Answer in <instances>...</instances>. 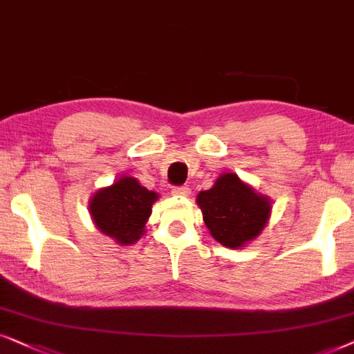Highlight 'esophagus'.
<instances>
[{
	"label": "esophagus",
	"mask_w": 354,
	"mask_h": 354,
	"mask_svg": "<svg viewBox=\"0 0 354 354\" xmlns=\"http://www.w3.org/2000/svg\"><path fill=\"white\" fill-rule=\"evenodd\" d=\"M173 196H181V197H187L191 194V189L187 186H178V187H173L171 191Z\"/></svg>",
	"instance_id": "obj_1"
}]
</instances>
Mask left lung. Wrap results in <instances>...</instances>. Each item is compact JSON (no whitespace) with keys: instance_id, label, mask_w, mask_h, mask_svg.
Instances as JSON below:
<instances>
[{"instance_id":"1","label":"left lung","mask_w":354,"mask_h":354,"mask_svg":"<svg viewBox=\"0 0 354 354\" xmlns=\"http://www.w3.org/2000/svg\"><path fill=\"white\" fill-rule=\"evenodd\" d=\"M196 202L212 238L232 249L256 239L272 214L270 199L234 173L220 174L210 189L197 194Z\"/></svg>"}]
</instances>
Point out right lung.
I'll return each instance as SVG.
<instances>
[{
  "instance_id": "obj_1",
  "label": "right lung",
  "mask_w": 354,
  "mask_h": 354,
  "mask_svg": "<svg viewBox=\"0 0 354 354\" xmlns=\"http://www.w3.org/2000/svg\"><path fill=\"white\" fill-rule=\"evenodd\" d=\"M157 199V192L149 191L136 178L121 176L91 197L88 212L98 232L121 246H131L145 233V223Z\"/></svg>"
}]
</instances>
